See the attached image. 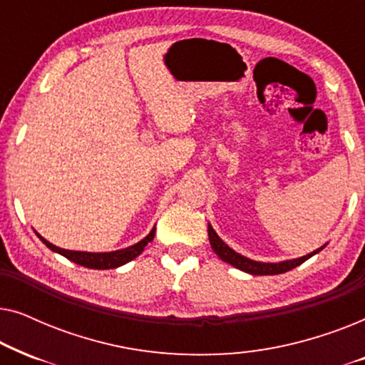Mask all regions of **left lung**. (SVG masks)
Masks as SVG:
<instances>
[{
	"mask_svg": "<svg viewBox=\"0 0 365 365\" xmlns=\"http://www.w3.org/2000/svg\"><path fill=\"white\" fill-rule=\"evenodd\" d=\"M207 234H209V242H211L212 251L217 254L221 261L231 264L232 267H236L242 272L251 274V276H276V274L287 272L294 267L301 266V264L306 262L309 257L316 256L317 252H321L322 249L327 246V244H324V246L316 249V251L309 252L302 257L287 259V261H279V262H262V261H254V259H249L246 256H242V254L234 251L232 247H229L227 244L217 236V232L214 231L212 226L209 222H207Z\"/></svg>",
	"mask_w": 365,
	"mask_h": 365,
	"instance_id": "8db88e82",
	"label": "left lung"
}]
</instances>
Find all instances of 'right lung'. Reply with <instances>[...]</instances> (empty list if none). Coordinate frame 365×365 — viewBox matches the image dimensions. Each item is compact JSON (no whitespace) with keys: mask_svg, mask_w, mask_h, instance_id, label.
I'll return each mask as SVG.
<instances>
[{"mask_svg":"<svg viewBox=\"0 0 365 365\" xmlns=\"http://www.w3.org/2000/svg\"><path fill=\"white\" fill-rule=\"evenodd\" d=\"M36 232V231H34ZM154 232H156V226H154L149 234L141 241L133 244V246H128L124 249H118V251H109V252H86V251H69V249H61L58 246H54L49 241H46L41 234L36 232V236L41 239V242L44 246L51 249L53 252H58L64 256L69 261L79 264V266L88 267V269H116L121 267L124 264L133 261L134 257H138L139 254L144 251V247L148 246L149 242L154 239Z\"/></svg>","mask_w":365,"mask_h":365,"instance_id":"1","label":"right lung"}]
</instances>
